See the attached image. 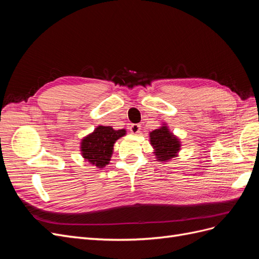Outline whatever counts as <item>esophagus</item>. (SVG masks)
<instances>
[{
    "instance_id": "1",
    "label": "esophagus",
    "mask_w": 259,
    "mask_h": 259,
    "mask_svg": "<svg viewBox=\"0 0 259 259\" xmlns=\"http://www.w3.org/2000/svg\"><path fill=\"white\" fill-rule=\"evenodd\" d=\"M130 131H131L132 134L137 135L138 133L140 132V125L139 124H132L131 127H130Z\"/></svg>"
}]
</instances>
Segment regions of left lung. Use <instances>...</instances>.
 Segmentation results:
<instances>
[{"mask_svg": "<svg viewBox=\"0 0 259 259\" xmlns=\"http://www.w3.org/2000/svg\"><path fill=\"white\" fill-rule=\"evenodd\" d=\"M149 140L153 148V153L156 161L168 162L178 156L182 147L179 137L173 134L166 123H163L159 128L149 133Z\"/></svg>", "mask_w": 259, "mask_h": 259, "instance_id": "1", "label": "left lung"}]
</instances>
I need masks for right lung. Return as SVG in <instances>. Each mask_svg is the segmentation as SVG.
<instances>
[{"instance_id":"obj_1","label":"right lung","mask_w":259,"mask_h":259,"mask_svg":"<svg viewBox=\"0 0 259 259\" xmlns=\"http://www.w3.org/2000/svg\"><path fill=\"white\" fill-rule=\"evenodd\" d=\"M126 135V130H114L112 126H98L82 138L80 151L82 158L97 168H104L111 160L113 147L117 139Z\"/></svg>"}]
</instances>
